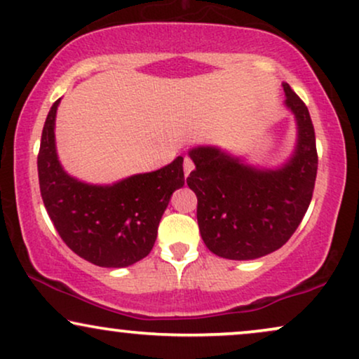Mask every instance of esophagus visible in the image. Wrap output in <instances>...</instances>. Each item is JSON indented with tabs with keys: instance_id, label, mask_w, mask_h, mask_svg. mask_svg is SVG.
Here are the masks:
<instances>
[{
	"instance_id": "34e87169",
	"label": "esophagus",
	"mask_w": 359,
	"mask_h": 359,
	"mask_svg": "<svg viewBox=\"0 0 359 359\" xmlns=\"http://www.w3.org/2000/svg\"><path fill=\"white\" fill-rule=\"evenodd\" d=\"M192 170H194V162H192V158L185 157V158H184V172H185V177H187Z\"/></svg>"
}]
</instances>
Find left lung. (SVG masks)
<instances>
[{
  "label": "left lung",
  "instance_id": "obj_1",
  "mask_svg": "<svg viewBox=\"0 0 359 359\" xmlns=\"http://www.w3.org/2000/svg\"><path fill=\"white\" fill-rule=\"evenodd\" d=\"M285 107L297 122V144L285 164L265 169L213 146L189 151L195 170L187 185L197 195L203 243L229 260H255L278 250L298 229L311 202L318 156L308 107L283 83Z\"/></svg>",
  "mask_w": 359,
  "mask_h": 359
}]
</instances>
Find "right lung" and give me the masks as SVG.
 I'll list each match as a JSON object with an SVG mask.
<instances>
[{"label": "right lung", "mask_w": 359, "mask_h": 359, "mask_svg": "<svg viewBox=\"0 0 359 359\" xmlns=\"http://www.w3.org/2000/svg\"><path fill=\"white\" fill-rule=\"evenodd\" d=\"M53 104L41 135L39 189L57 233L76 255L104 269H124L151 253L172 194L184 185V157L162 169L111 185L88 184L67 174L56 151Z\"/></svg>", "instance_id": "obj_1"}]
</instances>
